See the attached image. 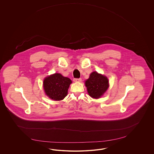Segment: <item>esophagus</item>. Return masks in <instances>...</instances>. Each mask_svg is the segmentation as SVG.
I'll list each match as a JSON object with an SVG mask.
<instances>
[{"instance_id":"34e87169","label":"esophagus","mask_w":154,"mask_h":154,"mask_svg":"<svg viewBox=\"0 0 154 154\" xmlns=\"http://www.w3.org/2000/svg\"><path fill=\"white\" fill-rule=\"evenodd\" d=\"M82 80V79L81 78H75L73 79V81L74 82H81Z\"/></svg>"}]
</instances>
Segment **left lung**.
I'll list each match as a JSON object with an SVG mask.
<instances>
[{
  "instance_id": "1",
  "label": "left lung",
  "mask_w": 154,
  "mask_h": 154,
  "mask_svg": "<svg viewBox=\"0 0 154 154\" xmlns=\"http://www.w3.org/2000/svg\"><path fill=\"white\" fill-rule=\"evenodd\" d=\"M85 84L88 95L94 98L101 97L109 87L108 78L96 72L91 73Z\"/></svg>"
}]
</instances>
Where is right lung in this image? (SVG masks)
Instances as JSON below:
<instances>
[{"label":"right lung","instance_id":"obj_1","mask_svg":"<svg viewBox=\"0 0 154 154\" xmlns=\"http://www.w3.org/2000/svg\"><path fill=\"white\" fill-rule=\"evenodd\" d=\"M72 80L59 73H55L45 78L43 82L46 95L53 100L60 101L66 97Z\"/></svg>","mask_w":154,"mask_h":154}]
</instances>
